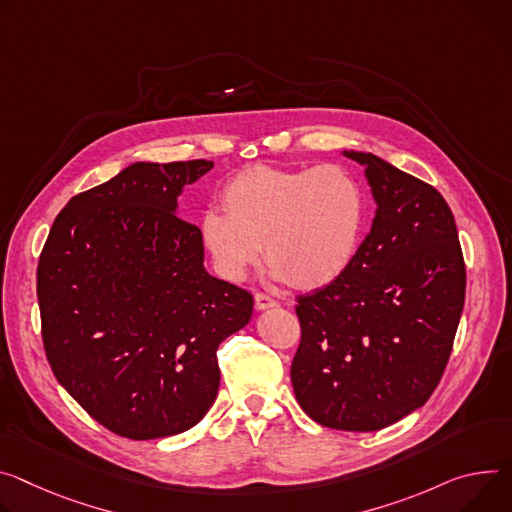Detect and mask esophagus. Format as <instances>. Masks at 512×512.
<instances>
[{
  "mask_svg": "<svg viewBox=\"0 0 512 512\" xmlns=\"http://www.w3.org/2000/svg\"><path fill=\"white\" fill-rule=\"evenodd\" d=\"M275 306H277L275 298H271V296H267L263 292L255 294V308L257 310H267V308H275Z\"/></svg>",
  "mask_w": 512,
  "mask_h": 512,
  "instance_id": "obj_1",
  "label": "esophagus"
}]
</instances>
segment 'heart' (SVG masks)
I'll list each match as a JSON object with an SVG mask.
<instances>
[{
    "instance_id": "b5f03b06",
    "label": "heart",
    "mask_w": 512,
    "mask_h": 512,
    "mask_svg": "<svg viewBox=\"0 0 512 512\" xmlns=\"http://www.w3.org/2000/svg\"><path fill=\"white\" fill-rule=\"evenodd\" d=\"M222 206L204 212L200 235L216 269L243 280L261 247L298 290L331 286L355 263L369 224L361 181L339 163L300 169L255 165L232 177Z\"/></svg>"
}]
</instances>
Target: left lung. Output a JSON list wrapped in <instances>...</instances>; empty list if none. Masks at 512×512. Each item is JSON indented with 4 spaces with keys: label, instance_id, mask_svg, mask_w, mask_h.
I'll use <instances>...</instances> for the list:
<instances>
[{
    "label": "left lung",
    "instance_id": "8db88e82",
    "mask_svg": "<svg viewBox=\"0 0 512 512\" xmlns=\"http://www.w3.org/2000/svg\"><path fill=\"white\" fill-rule=\"evenodd\" d=\"M378 204L349 271L298 296L292 386L322 427L380 431L435 392L466 300V263L451 208L433 185L371 153Z\"/></svg>",
    "mask_w": 512,
    "mask_h": 512
}]
</instances>
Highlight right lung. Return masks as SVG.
I'll list each match as a JSON object with an SVG mask.
<instances>
[{
  "label": "right lung",
  "mask_w": 512,
  "mask_h": 512,
  "mask_svg": "<svg viewBox=\"0 0 512 512\" xmlns=\"http://www.w3.org/2000/svg\"><path fill=\"white\" fill-rule=\"evenodd\" d=\"M212 161L134 163L55 218L36 294L59 384L108 431L159 439L214 404L218 345L243 329L253 296L204 269L200 228L177 196Z\"/></svg>",
  "instance_id": "add662e5"
}]
</instances>
